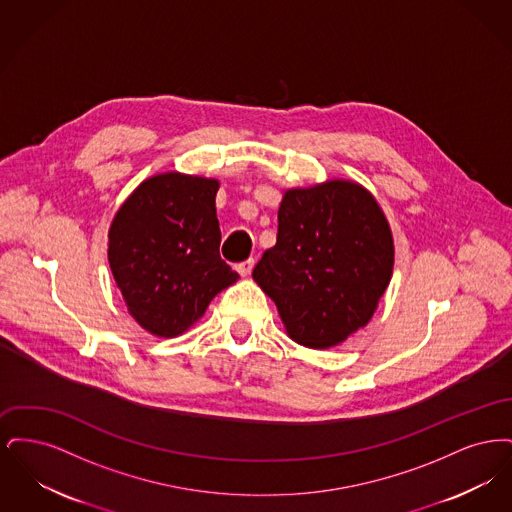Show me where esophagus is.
I'll return each mask as SVG.
<instances>
[{
	"label": "esophagus",
	"instance_id": "obj_1",
	"mask_svg": "<svg viewBox=\"0 0 512 512\" xmlns=\"http://www.w3.org/2000/svg\"><path fill=\"white\" fill-rule=\"evenodd\" d=\"M253 265H255V261H253V259H247L244 263H238L236 270H238L242 276H249L251 270H253Z\"/></svg>",
	"mask_w": 512,
	"mask_h": 512
}]
</instances>
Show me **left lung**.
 Instances as JSON below:
<instances>
[{"instance_id":"8db88e82","label":"left lung","mask_w":512,"mask_h":512,"mask_svg":"<svg viewBox=\"0 0 512 512\" xmlns=\"http://www.w3.org/2000/svg\"><path fill=\"white\" fill-rule=\"evenodd\" d=\"M393 270V238L363 186L330 180L284 192L276 245L253 280L276 303L292 340L326 349L372 318Z\"/></svg>"}]
</instances>
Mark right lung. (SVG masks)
Wrapping results in <instances>:
<instances>
[{
	"label": "right lung",
	"mask_w": 512,
	"mask_h": 512,
	"mask_svg": "<svg viewBox=\"0 0 512 512\" xmlns=\"http://www.w3.org/2000/svg\"><path fill=\"white\" fill-rule=\"evenodd\" d=\"M219 180L155 174L109 228V267L128 313L153 336L176 338L240 276L220 259Z\"/></svg>",
	"instance_id": "1"
}]
</instances>
